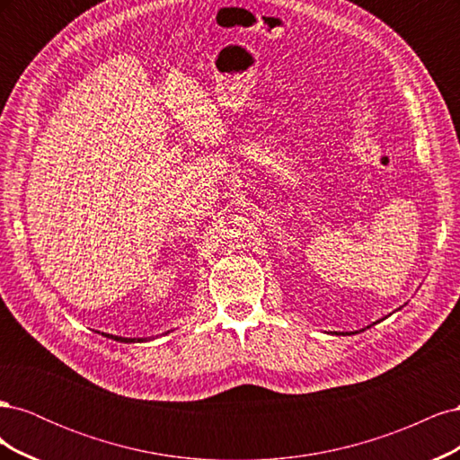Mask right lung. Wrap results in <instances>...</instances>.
I'll return each mask as SVG.
<instances>
[{
  "mask_svg": "<svg viewBox=\"0 0 460 460\" xmlns=\"http://www.w3.org/2000/svg\"><path fill=\"white\" fill-rule=\"evenodd\" d=\"M107 338L115 340V341H124V343H134V341H146V338H119V336H109V333H105Z\"/></svg>",
  "mask_w": 460,
  "mask_h": 460,
  "instance_id": "obj_1",
  "label": "right lung"
}]
</instances>
